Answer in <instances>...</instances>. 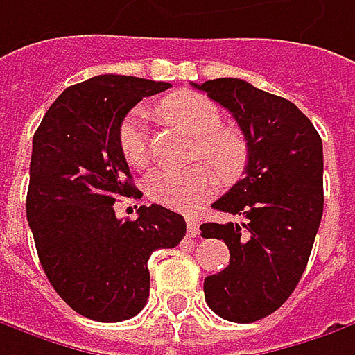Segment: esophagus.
I'll use <instances>...</instances> for the list:
<instances>
[{"mask_svg": "<svg viewBox=\"0 0 355 355\" xmlns=\"http://www.w3.org/2000/svg\"><path fill=\"white\" fill-rule=\"evenodd\" d=\"M187 234L193 236V239L198 234V223L194 220V216H191V214H187Z\"/></svg>", "mask_w": 355, "mask_h": 355, "instance_id": "obj_1", "label": "esophagus"}]
</instances>
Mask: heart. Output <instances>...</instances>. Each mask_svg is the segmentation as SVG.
Segmentation results:
<instances>
[{"label": "heart", "instance_id": "obj_1", "mask_svg": "<svg viewBox=\"0 0 355 355\" xmlns=\"http://www.w3.org/2000/svg\"><path fill=\"white\" fill-rule=\"evenodd\" d=\"M162 115L196 137V155L208 161L223 178H236L246 164V143L239 131L220 127L223 113L207 97L180 91L162 101ZM119 148L132 168H145L150 161L147 113L135 109L121 121ZM216 191L214 171L198 162L189 168H155L147 177V194L159 205L193 210Z\"/></svg>", "mask_w": 355, "mask_h": 355}]
</instances>
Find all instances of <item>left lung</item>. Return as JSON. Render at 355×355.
Masks as SVG:
<instances>
[{
	"label": "left lung",
	"instance_id": "1",
	"mask_svg": "<svg viewBox=\"0 0 355 355\" xmlns=\"http://www.w3.org/2000/svg\"><path fill=\"white\" fill-rule=\"evenodd\" d=\"M228 109L244 132V178L212 208L240 223L200 224L202 239L224 240L228 266L207 276L212 312L248 324L276 312L300 282L324 210L322 139L300 109L242 79L196 85Z\"/></svg>",
	"mask_w": 355,
	"mask_h": 355
}]
</instances>
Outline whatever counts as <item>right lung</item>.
<instances>
[{
	"mask_svg": "<svg viewBox=\"0 0 355 355\" xmlns=\"http://www.w3.org/2000/svg\"><path fill=\"white\" fill-rule=\"evenodd\" d=\"M171 83L99 75L65 89L33 135L27 223L45 276L81 316L123 322L148 298V258L175 248L184 218L161 207L139 208L137 220H119L115 200L132 193L119 148V127L143 97Z\"/></svg>",
	"mask_w": 355,
	"mask_h": 355,
	"instance_id": "right-lung-1",
	"label": "right lung"
}]
</instances>
